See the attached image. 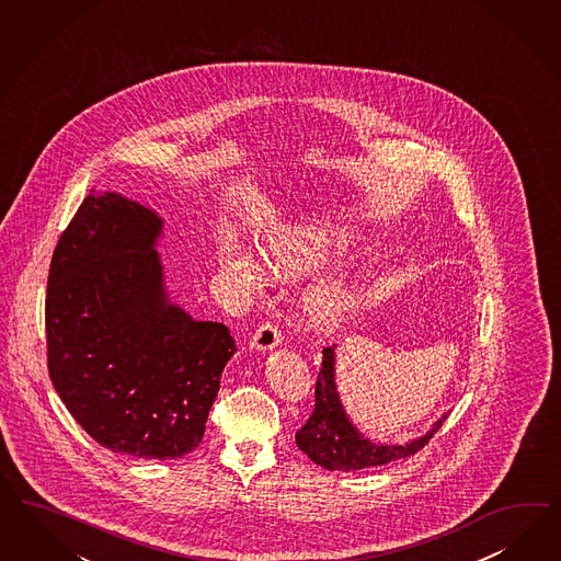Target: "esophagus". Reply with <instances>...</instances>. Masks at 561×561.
<instances>
[{"instance_id":"34e87169","label":"esophagus","mask_w":561,"mask_h":561,"mask_svg":"<svg viewBox=\"0 0 561 561\" xmlns=\"http://www.w3.org/2000/svg\"><path fill=\"white\" fill-rule=\"evenodd\" d=\"M280 342H283L280 330L271 321H266L257 328L256 334L250 340V348L256 351V353H268V351L276 348Z\"/></svg>"}]
</instances>
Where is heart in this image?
I'll return each instance as SVG.
<instances>
[{
  "mask_svg": "<svg viewBox=\"0 0 561 561\" xmlns=\"http://www.w3.org/2000/svg\"><path fill=\"white\" fill-rule=\"evenodd\" d=\"M348 243L346 236L328 238L307 229H276L264 238V256L268 268L278 278H297L325 264ZM221 266L229 273L238 274L252 288L262 287L264 271L254 257L233 243L221 248ZM358 299V287L353 280H330L311 288L305 309L313 323L330 328L344 320Z\"/></svg>",
  "mask_w": 561,
  "mask_h": 561,
  "instance_id": "1",
  "label": "heart"
}]
</instances>
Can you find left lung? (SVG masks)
<instances>
[{"mask_svg": "<svg viewBox=\"0 0 561 561\" xmlns=\"http://www.w3.org/2000/svg\"><path fill=\"white\" fill-rule=\"evenodd\" d=\"M447 414L438 417L431 431L408 443H375L367 434L354 426L340 400L336 385V344L323 348L320 375L316 383V410L305 422L304 428L295 434L297 447L305 455L330 471H360L379 465L405 459L424 447L434 433L443 426Z\"/></svg>", "mask_w": 561, "mask_h": 561, "instance_id": "1", "label": "left lung"}]
</instances>
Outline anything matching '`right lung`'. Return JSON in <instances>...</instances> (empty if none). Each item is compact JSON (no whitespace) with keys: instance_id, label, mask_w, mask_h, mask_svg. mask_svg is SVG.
Returning a JSON list of instances; mask_svg holds the SVG:
<instances>
[{"instance_id":"add662e5","label":"right lung","mask_w":561,"mask_h":561,"mask_svg":"<svg viewBox=\"0 0 561 561\" xmlns=\"http://www.w3.org/2000/svg\"><path fill=\"white\" fill-rule=\"evenodd\" d=\"M163 219L121 193L85 196L48 271V375L98 445L180 459L201 445L227 360L224 323L194 320L168 295Z\"/></svg>"}]
</instances>
